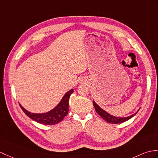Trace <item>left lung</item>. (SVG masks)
<instances>
[{
  "instance_id": "1",
  "label": "left lung",
  "mask_w": 158,
  "mask_h": 158,
  "mask_svg": "<svg viewBox=\"0 0 158 158\" xmlns=\"http://www.w3.org/2000/svg\"><path fill=\"white\" fill-rule=\"evenodd\" d=\"M93 104L94 106V108L96 109V112L100 115L102 118L104 119L106 122L109 123H112V124H120V123H123L125 121L131 119V118L136 114L139 112V109L138 110L135 112L133 114H132L129 116H127V117H118V116H115L111 115L110 114L108 113L106 111H105L104 110H103L102 108H100V106H98L95 101H93Z\"/></svg>"
}]
</instances>
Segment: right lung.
Instances as JSON below:
<instances>
[{"mask_svg":"<svg viewBox=\"0 0 158 158\" xmlns=\"http://www.w3.org/2000/svg\"><path fill=\"white\" fill-rule=\"evenodd\" d=\"M73 93V89L68 91L61 100L55 107L51 110L44 113H31L25 109L20 104L22 110L28 117L40 124L46 125H53L56 124L67 115L69 112V102L70 96Z\"/></svg>","mask_w":158,"mask_h":158,"instance_id":"add662e5","label":"right lung"}]
</instances>
